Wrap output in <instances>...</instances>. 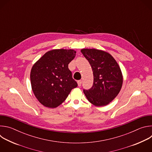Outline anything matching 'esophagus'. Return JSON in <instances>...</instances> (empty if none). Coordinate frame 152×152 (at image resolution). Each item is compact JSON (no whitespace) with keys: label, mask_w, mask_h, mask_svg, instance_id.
I'll return each mask as SVG.
<instances>
[{"label":"esophagus","mask_w":152,"mask_h":152,"mask_svg":"<svg viewBox=\"0 0 152 152\" xmlns=\"http://www.w3.org/2000/svg\"><path fill=\"white\" fill-rule=\"evenodd\" d=\"M77 84H78V86H80L81 85H82V80H78V81H77Z\"/></svg>","instance_id":"esophagus-1"}]
</instances>
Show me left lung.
I'll return each instance as SVG.
<instances>
[{
    "label": "left lung",
    "instance_id": "8db88e82",
    "mask_svg": "<svg viewBox=\"0 0 152 152\" xmlns=\"http://www.w3.org/2000/svg\"><path fill=\"white\" fill-rule=\"evenodd\" d=\"M81 52L90 64L94 76L93 86L89 90L83 89V93L94 105L106 106L114 99L121 88L120 68L114 58L106 52L83 49Z\"/></svg>",
    "mask_w": 152,
    "mask_h": 152
}]
</instances>
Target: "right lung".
Masks as SVG:
<instances>
[{
  "instance_id": "right-lung-1",
  "label": "right lung",
  "mask_w": 152,
  "mask_h": 152,
  "mask_svg": "<svg viewBox=\"0 0 152 152\" xmlns=\"http://www.w3.org/2000/svg\"><path fill=\"white\" fill-rule=\"evenodd\" d=\"M75 56L74 50H52L34 65L30 75L32 89L42 104L56 107L65 101L72 89L77 87V83L68 67Z\"/></svg>"
}]
</instances>
